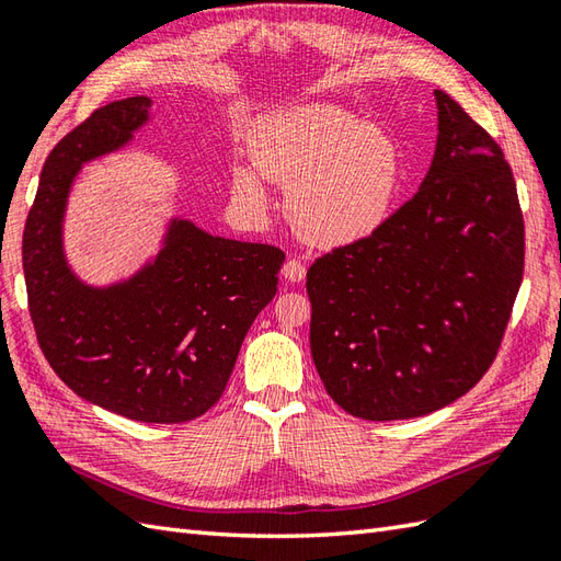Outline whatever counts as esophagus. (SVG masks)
Segmentation results:
<instances>
[{"label": "esophagus", "instance_id": "1", "mask_svg": "<svg viewBox=\"0 0 561 561\" xmlns=\"http://www.w3.org/2000/svg\"><path fill=\"white\" fill-rule=\"evenodd\" d=\"M282 277L287 279V282H291V284L301 282L306 277V265H304L299 257H289L287 262H284V267H282Z\"/></svg>", "mask_w": 561, "mask_h": 561}]
</instances>
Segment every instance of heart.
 Masks as SVG:
<instances>
[{"label":"heart","mask_w":561,"mask_h":561,"mask_svg":"<svg viewBox=\"0 0 561 561\" xmlns=\"http://www.w3.org/2000/svg\"><path fill=\"white\" fill-rule=\"evenodd\" d=\"M255 169L289 185L287 214L306 241L350 245L376 233L404 183V157L390 129L337 105L308 103L267 115L253 139ZM236 195L262 209L267 193L253 169H238Z\"/></svg>","instance_id":"b5f03b06"}]
</instances>
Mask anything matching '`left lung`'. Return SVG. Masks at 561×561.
Listing matches in <instances>:
<instances>
[{
  "label": "left lung",
  "instance_id": "8db88e82",
  "mask_svg": "<svg viewBox=\"0 0 561 561\" xmlns=\"http://www.w3.org/2000/svg\"><path fill=\"white\" fill-rule=\"evenodd\" d=\"M416 195L306 274L311 354L359 420H412L465 396L494 362L523 279V214L504 151L448 93Z\"/></svg>",
  "mask_w": 561,
  "mask_h": 561
}]
</instances>
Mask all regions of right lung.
<instances>
[{
	"instance_id": "add662e5",
	"label": "right lung",
	"mask_w": 561,
	"mask_h": 561,
	"mask_svg": "<svg viewBox=\"0 0 561 561\" xmlns=\"http://www.w3.org/2000/svg\"><path fill=\"white\" fill-rule=\"evenodd\" d=\"M151 117L149 96L113 101L59 139L23 231V274L45 359L79 398L135 422L178 424L221 398L250 325L277 294L284 253L173 214L133 274L79 277L65 248L71 187L83 165L133 145Z\"/></svg>"
}]
</instances>
